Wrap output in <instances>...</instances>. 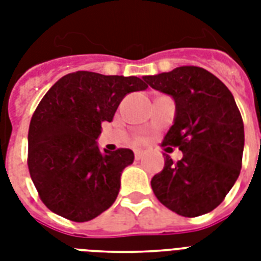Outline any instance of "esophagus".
Listing matches in <instances>:
<instances>
[{
	"instance_id": "obj_1",
	"label": "esophagus",
	"mask_w": 261,
	"mask_h": 261,
	"mask_svg": "<svg viewBox=\"0 0 261 261\" xmlns=\"http://www.w3.org/2000/svg\"><path fill=\"white\" fill-rule=\"evenodd\" d=\"M134 155L137 160H141L143 157V150H139V149H137V150H134Z\"/></svg>"
}]
</instances>
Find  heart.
Segmentation results:
<instances>
[{"label": "heart", "mask_w": 261, "mask_h": 261, "mask_svg": "<svg viewBox=\"0 0 261 261\" xmlns=\"http://www.w3.org/2000/svg\"><path fill=\"white\" fill-rule=\"evenodd\" d=\"M139 141H141V139H139Z\"/></svg>", "instance_id": "b5f03b06"}]
</instances>
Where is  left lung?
<instances>
[{
  "label": "left lung",
  "instance_id": "left-lung-1",
  "mask_svg": "<svg viewBox=\"0 0 261 261\" xmlns=\"http://www.w3.org/2000/svg\"><path fill=\"white\" fill-rule=\"evenodd\" d=\"M176 102L173 126L161 146L178 147L177 163L167 155L151 178L155 198L182 217L207 214L223 202L243 165L244 123L226 85L198 66L143 77Z\"/></svg>",
  "mask_w": 261,
  "mask_h": 261
}]
</instances>
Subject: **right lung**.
Listing matches in <instances>:
<instances>
[{
	"label": "right lung",
	"instance_id": "obj_1",
	"mask_svg": "<svg viewBox=\"0 0 261 261\" xmlns=\"http://www.w3.org/2000/svg\"><path fill=\"white\" fill-rule=\"evenodd\" d=\"M138 77L75 71L63 75L36 107L28 130V169L47 208L74 222L96 218L119 194L130 149L100 151L102 122H112L123 97L145 90Z\"/></svg>",
	"mask_w": 261,
	"mask_h": 261
}]
</instances>
